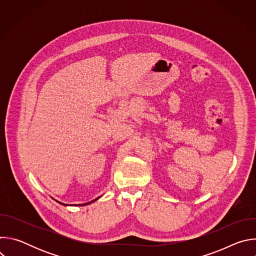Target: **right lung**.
<instances>
[{
  "mask_svg": "<svg viewBox=\"0 0 256 256\" xmlns=\"http://www.w3.org/2000/svg\"><path fill=\"white\" fill-rule=\"evenodd\" d=\"M99 198H100V196H99ZM99 198H95V200H91V202H86V204H79V206H86V204H91V202H95L96 200H98ZM60 204H64V206H68V204H62V202H60Z\"/></svg>",
  "mask_w": 256,
  "mask_h": 256,
  "instance_id": "1",
  "label": "right lung"
}]
</instances>
